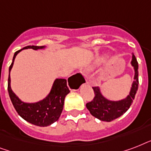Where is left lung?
<instances>
[{
  "instance_id": "left-lung-1",
  "label": "left lung",
  "mask_w": 151,
  "mask_h": 151,
  "mask_svg": "<svg viewBox=\"0 0 151 151\" xmlns=\"http://www.w3.org/2000/svg\"><path fill=\"white\" fill-rule=\"evenodd\" d=\"M132 65L135 69V81L132 85L130 94L124 99L117 102L107 100L102 96L99 88L92 87L95 93L94 98L92 101L86 103V107L92 116L103 122H111L121 117L129 110L135 99L139 86L138 62L134 55H132Z\"/></svg>"
}]
</instances>
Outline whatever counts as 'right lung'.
I'll list each match as a JSON object with an SVG mask.
<instances>
[{
  "label": "right lung",
  "instance_id": "obj_1",
  "mask_svg": "<svg viewBox=\"0 0 151 151\" xmlns=\"http://www.w3.org/2000/svg\"><path fill=\"white\" fill-rule=\"evenodd\" d=\"M43 48V46H27L15 52L13 56L12 63L9 66V76H8V94L10 96L11 101L19 115L23 119L26 120L27 122L34 125L41 127L50 125L52 123L56 122L60 117L63 109L65 97L70 92V88L67 86L66 80L60 78V79H56L55 81L52 91L48 96L43 100L35 103H26L20 100L11 88L10 71L12 68L15 56L20 51L25 48H33L34 50H37L39 48Z\"/></svg>",
  "mask_w": 151,
  "mask_h": 151
}]
</instances>
